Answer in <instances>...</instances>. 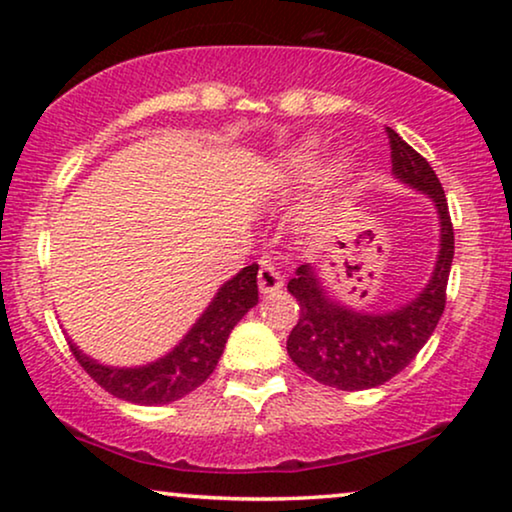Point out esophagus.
Returning <instances> with one entry per match:
<instances>
[{"label": "esophagus", "instance_id": "obj_1", "mask_svg": "<svg viewBox=\"0 0 512 512\" xmlns=\"http://www.w3.org/2000/svg\"><path fill=\"white\" fill-rule=\"evenodd\" d=\"M282 286H284L282 272L275 268V263L263 261L261 270H258V289H261V293H275L282 289Z\"/></svg>", "mask_w": 512, "mask_h": 512}]
</instances>
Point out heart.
Here are the masks:
<instances>
[{"label": "heart", "instance_id": "1", "mask_svg": "<svg viewBox=\"0 0 512 512\" xmlns=\"http://www.w3.org/2000/svg\"><path fill=\"white\" fill-rule=\"evenodd\" d=\"M321 165V151L314 144H305L300 149L291 151L284 160V174L291 181H307L312 174H317Z\"/></svg>", "mask_w": 512, "mask_h": 512}]
</instances>
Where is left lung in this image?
Masks as SVG:
<instances>
[{"instance_id": "8db88e82", "label": "left lung", "mask_w": 512, "mask_h": 512, "mask_svg": "<svg viewBox=\"0 0 512 512\" xmlns=\"http://www.w3.org/2000/svg\"><path fill=\"white\" fill-rule=\"evenodd\" d=\"M391 174L431 198L440 221V249L429 284L394 310H354L333 298L312 263L300 265L286 289L298 300L300 319L286 340L291 361L314 380L342 391L373 389L401 373L436 331L445 310L454 258V230L445 191L426 163L398 132L387 128Z\"/></svg>"}]
</instances>
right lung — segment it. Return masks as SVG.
<instances>
[{
    "instance_id": "add662e5",
    "label": "right lung",
    "mask_w": 512,
    "mask_h": 512,
    "mask_svg": "<svg viewBox=\"0 0 512 512\" xmlns=\"http://www.w3.org/2000/svg\"><path fill=\"white\" fill-rule=\"evenodd\" d=\"M258 265L242 268L221 284L212 303L184 338L160 359L135 368L104 366L90 359L69 340V349L83 370L111 396L137 405H165L198 389L219 363L228 335L244 314L258 303Z\"/></svg>"
}]
</instances>
